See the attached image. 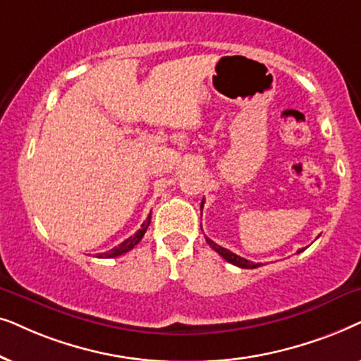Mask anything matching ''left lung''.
<instances>
[{"mask_svg":"<svg viewBox=\"0 0 361 361\" xmlns=\"http://www.w3.org/2000/svg\"><path fill=\"white\" fill-rule=\"evenodd\" d=\"M201 206H203V203H201ZM206 243H208L209 246L213 247L214 251L218 252L221 257L226 259V261L231 262V264H234V266H238V267H241V269H256V267L261 266V264H254V262H251V261H247V259L238 256V254L228 251V249L218 246V244H216L214 241H211L209 238H206ZM302 251H304V249H299V251H297V254L302 252Z\"/></svg>","mask_w":361,"mask_h":361,"instance_id":"1","label":"left lung"}]
</instances>
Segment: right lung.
Listing matches in <instances>:
<instances>
[{"instance_id":"obj_1","label":"right lung","mask_w":361,"mask_h":361,"mask_svg":"<svg viewBox=\"0 0 361 361\" xmlns=\"http://www.w3.org/2000/svg\"><path fill=\"white\" fill-rule=\"evenodd\" d=\"M150 221H152V213L148 214V218H147L145 221H143L142 228L138 229L137 233L133 234V236H130V238H128V239H125L123 243H120L118 246H115L114 249H110V251H107V252H102V254H99V257H104V259H110V257H118V256H122V254H125V252H128V251H130V249L135 247L137 244L142 241L143 234L147 233L148 226H150Z\"/></svg>"}]
</instances>
